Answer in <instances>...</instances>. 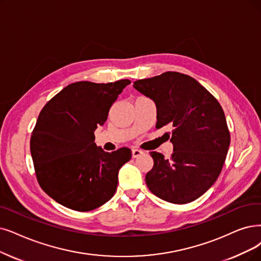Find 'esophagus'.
Wrapping results in <instances>:
<instances>
[{
  "label": "esophagus",
  "instance_id": "34e87169",
  "mask_svg": "<svg viewBox=\"0 0 261 261\" xmlns=\"http://www.w3.org/2000/svg\"><path fill=\"white\" fill-rule=\"evenodd\" d=\"M142 153L143 152L141 150H139V149H133V151H132V155H133L134 159L138 158V156H140Z\"/></svg>",
  "mask_w": 261,
  "mask_h": 261
}]
</instances>
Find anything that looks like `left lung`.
<instances>
[{
	"label": "left lung",
	"mask_w": 261,
	"mask_h": 261,
	"mask_svg": "<svg viewBox=\"0 0 261 261\" xmlns=\"http://www.w3.org/2000/svg\"><path fill=\"white\" fill-rule=\"evenodd\" d=\"M134 88L156 103V128H172L167 133L173 144L170 158L150 152L149 190L175 204L196 200L217 180L230 144L222 106L197 80L176 71L137 80Z\"/></svg>",
	"instance_id": "1"
}]
</instances>
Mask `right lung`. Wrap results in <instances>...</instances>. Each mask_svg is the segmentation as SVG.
Here are the masks:
<instances>
[{
	"label": "right lung",
	"instance_id": "add662e5",
	"mask_svg": "<svg viewBox=\"0 0 261 261\" xmlns=\"http://www.w3.org/2000/svg\"><path fill=\"white\" fill-rule=\"evenodd\" d=\"M129 83L78 81L41 109L31 135V155L40 187L60 204L87 212L116 193L119 170L132 151L124 147L105 152L95 144L94 130L105 124L112 103Z\"/></svg>",
	"mask_w": 261,
	"mask_h": 261
}]
</instances>
